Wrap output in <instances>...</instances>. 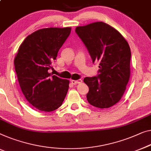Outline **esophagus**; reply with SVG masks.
Masks as SVG:
<instances>
[{
    "mask_svg": "<svg viewBox=\"0 0 151 151\" xmlns=\"http://www.w3.org/2000/svg\"><path fill=\"white\" fill-rule=\"evenodd\" d=\"M71 83L73 84H80V83L82 82V80H71Z\"/></svg>",
    "mask_w": 151,
    "mask_h": 151,
    "instance_id": "esophagus-1",
    "label": "esophagus"
}]
</instances>
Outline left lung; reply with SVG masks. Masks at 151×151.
I'll list each match as a JSON object with an SVG mask.
<instances>
[{"instance_id":"1","label":"left lung","mask_w":151,"mask_h":151,"mask_svg":"<svg viewBox=\"0 0 151 151\" xmlns=\"http://www.w3.org/2000/svg\"><path fill=\"white\" fill-rule=\"evenodd\" d=\"M76 32L93 63H99L97 75L84 79L89 88L88 102L99 108H110L121 99L129 80V45L118 30L102 22L76 27Z\"/></svg>"}]
</instances>
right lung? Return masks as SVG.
<instances>
[{
	"label": "right lung",
	"instance_id": "obj_1",
	"mask_svg": "<svg viewBox=\"0 0 151 151\" xmlns=\"http://www.w3.org/2000/svg\"><path fill=\"white\" fill-rule=\"evenodd\" d=\"M71 32V28H47L32 32L20 45L14 59L21 90L39 110L52 112L62 105L69 82L50 73Z\"/></svg>",
	"mask_w": 151,
	"mask_h": 151
}]
</instances>
